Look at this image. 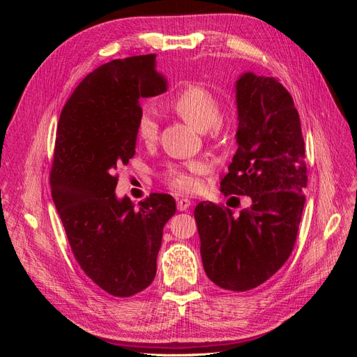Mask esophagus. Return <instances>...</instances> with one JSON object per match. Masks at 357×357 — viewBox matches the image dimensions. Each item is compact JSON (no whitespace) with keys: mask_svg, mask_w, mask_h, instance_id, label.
I'll list each match as a JSON object with an SVG mask.
<instances>
[{"mask_svg":"<svg viewBox=\"0 0 357 357\" xmlns=\"http://www.w3.org/2000/svg\"><path fill=\"white\" fill-rule=\"evenodd\" d=\"M190 205H192V202H190V199H188V198H180V199H177V208H178L180 211L189 210Z\"/></svg>","mask_w":357,"mask_h":357,"instance_id":"esophagus-1","label":"esophagus"}]
</instances>
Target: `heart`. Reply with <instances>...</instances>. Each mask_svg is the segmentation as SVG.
Returning <instances> with one entry per match:
<instances>
[{
	"label": "heart",
	"instance_id": "heart-1",
	"mask_svg": "<svg viewBox=\"0 0 357 357\" xmlns=\"http://www.w3.org/2000/svg\"><path fill=\"white\" fill-rule=\"evenodd\" d=\"M169 107L183 121H186L199 131L218 134L220 131L222 105L211 89L207 86L192 83L181 88L169 101ZM137 137L146 144L153 143L158 137V122L153 112L144 109L139 113L135 125ZM205 172L202 162H185V164H169L164 172L165 185L183 193H190L199 189V176Z\"/></svg>",
	"mask_w": 357,
	"mask_h": 357
}]
</instances>
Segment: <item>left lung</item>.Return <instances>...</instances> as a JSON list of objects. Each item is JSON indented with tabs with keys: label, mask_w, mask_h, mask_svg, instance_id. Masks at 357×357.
Instances as JSON below:
<instances>
[{
	"label": "left lung",
	"mask_w": 357,
	"mask_h": 357,
	"mask_svg": "<svg viewBox=\"0 0 357 357\" xmlns=\"http://www.w3.org/2000/svg\"><path fill=\"white\" fill-rule=\"evenodd\" d=\"M236 104L238 150L220 190L253 202L234 215L202 201L193 214L205 274L222 289L245 291L273 277L294 250L308 176L299 114L284 86L247 73L236 82Z\"/></svg>",
	"instance_id": "obj_1"
}]
</instances>
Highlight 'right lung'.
I'll return each instance as SVG.
<instances>
[{"label":"right lung","instance_id":"add662e5","mask_svg":"<svg viewBox=\"0 0 357 357\" xmlns=\"http://www.w3.org/2000/svg\"><path fill=\"white\" fill-rule=\"evenodd\" d=\"M167 88L155 55L114 59L86 75L58 122L53 202L83 273L117 298L152 284L164 226L177 210L167 193H152L138 208L114 193L116 169L135 153L139 101Z\"/></svg>","mask_w":357,"mask_h":357}]
</instances>
